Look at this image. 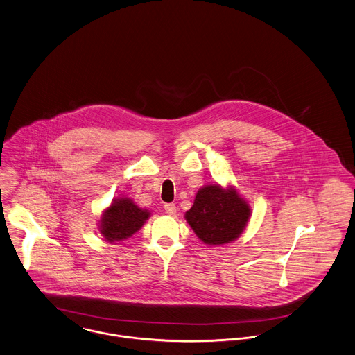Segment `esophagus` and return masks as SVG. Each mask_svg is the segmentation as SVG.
Segmentation results:
<instances>
[{
	"label": "esophagus",
	"instance_id": "obj_1",
	"mask_svg": "<svg viewBox=\"0 0 355 355\" xmlns=\"http://www.w3.org/2000/svg\"><path fill=\"white\" fill-rule=\"evenodd\" d=\"M164 211L168 214V215H175L177 214V207L173 203H167V205H164Z\"/></svg>",
	"mask_w": 355,
	"mask_h": 355
}]
</instances>
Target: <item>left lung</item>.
Instances as JSON below:
<instances>
[{"instance_id":"left-lung-1","label":"left lung","mask_w":355,"mask_h":355,"mask_svg":"<svg viewBox=\"0 0 355 355\" xmlns=\"http://www.w3.org/2000/svg\"><path fill=\"white\" fill-rule=\"evenodd\" d=\"M250 215L248 203L234 188L213 184L198 191L185 219L205 244L222 245L240 237Z\"/></svg>"}]
</instances>
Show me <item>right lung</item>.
Returning a JSON list of instances; mask_svg holds the SVG:
<instances>
[{
    "label": "right lung",
    "mask_w": 355,
    "mask_h": 355,
    "mask_svg": "<svg viewBox=\"0 0 355 355\" xmlns=\"http://www.w3.org/2000/svg\"><path fill=\"white\" fill-rule=\"evenodd\" d=\"M149 216L150 213L140 209L132 199L118 198L104 210L98 229L107 241H122L139 232Z\"/></svg>",
    "instance_id": "1"
}]
</instances>
